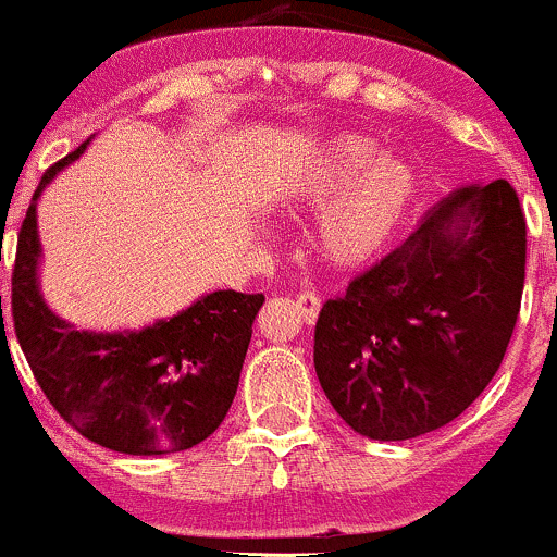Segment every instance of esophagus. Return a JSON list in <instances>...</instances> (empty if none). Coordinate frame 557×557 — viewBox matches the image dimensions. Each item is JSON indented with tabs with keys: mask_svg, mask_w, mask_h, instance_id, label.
Listing matches in <instances>:
<instances>
[{
	"mask_svg": "<svg viewBox=\"0 0 557 557\" xmlns=\"http://www.w3.org/2000/svg\"><path fill=\"white\" fill-rule=\"evenodd\" d=\"M297 306H300L302 319H306L308 324H313L319 317V308H322V300H319L313 292H300V295H297Z\"/></svg>",
	"mask_w": 557,
	"mask_h": 557,
	"instance_id": "obj_1",
	"label": "esophagus"
}]
</instances>
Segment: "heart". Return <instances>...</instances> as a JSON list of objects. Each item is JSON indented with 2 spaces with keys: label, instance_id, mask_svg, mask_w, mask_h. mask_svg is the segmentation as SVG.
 I'll list each match as a JSON object with an SVG mask.
<instances>
[{
  "label": "heart",
  "instance_id": "1",
  "mask_svg": "<svg viewBox=\"0 0 557 557\" xmlns=\"http://www.w3.org/2000/svg\"><path fill=\"white\" fill-rule=\"evenodd\" d=\"M414 168L400 157H382L376 140L341 132L308 157L292 184V200L322 211L317 249L330 265L362 268L398 235L417 200Z\"/></svg>",
  "mask_w": 557,
  "mask_h": 557
}]
</instances>
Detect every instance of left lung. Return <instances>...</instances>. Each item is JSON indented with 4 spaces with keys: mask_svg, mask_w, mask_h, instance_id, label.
Instances as JSON below:
<instances>
[{
    "mask_svg": "<svg viewBox=\"0 0 557 557\" xmlns=\"http://www.w3.org/2000/svg\"><path fill=\"white\" fill-rule=\"evenodd\" d=\"M525 216L506 181L444 197L379 265L322 306L313 366L373 442L438 431L482 395L520 313Z\"/></svg>",
    "mask_w": 557,
    "mask_h": 557,
    "instance_id": "left-lung-1",
    "label": "left lung"
}]
</instances>
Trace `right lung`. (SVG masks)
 Returning a JSON list of instances; mask_svg holds the SVG:
<instances>
[{
	"label": "right lung",
	"instance_id": "add662e5",
	"mask_svg": "<svg viewBox=\"0 0 557 557\" xmlns=\"http://www.w3.org/2000/svg\"><path fill=\"white\" fill-rule=\"evenodd\" d=\"M86 146L42 175L21 224L10 306L15 335L46 398L81 436L143 458L181 453L227 417L265 295L208 292L140 330H78L53 313L40 286L37 200Z\"/></svg>",
	"mask_w": 557,
	"mask_h": 557
}]
</instances>
